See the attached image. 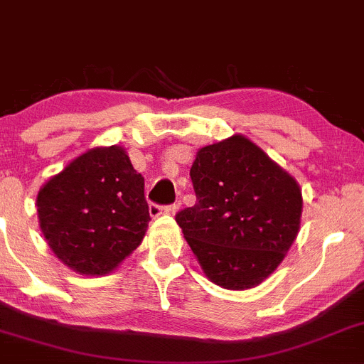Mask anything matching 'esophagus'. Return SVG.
<instances>
[{
  "label": "esophagus",
  "instance_id": "1",
  "mask_svg": "<svg viewBox=\"0 0 364 364\" xmlns=\"http://www.w3.org/2000/svg\"><path fill=\"white\" fill-rule=\"evenodd\" d=\"M175 210H177V205H157V203H151V207H149V213H151V217H159V215H164V213H173Z\"/></svg>",
  "mask_w": 364,
  "mask_h": 364
}]
</instances>
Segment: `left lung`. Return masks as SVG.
Wrapping results in <instances>:
<instances>
[{
  "label": "left lung",
  "mask_w": 364,
  "mask_h": 364,
  "mask_svg": "<svg viewBox=\"0 0 364 364\" xmlns=\"http://www.w3.org/2000/svg\"><path fill=\"white\" fill-rule=\"evenodd\" d=\"M191 181L196 205L175 219L205 275L237 291L263 282L298 235V183L240 134L200 149Z\"/></svg>",
  "instance_id": "obj_1"
}]
</instances>
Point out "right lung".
Here are the masks:
<instances>
[{"label":"right lung","mask_w":364,"mask_h":364,"mask_svg":"<svg viewBox=\"0 0 364 364\" xmlns=\"http://www.w3.org/2000/svg\"><path fill=\"white\" fill-rule=\"evenodd\" d=\"M144 187L121 147L78 156L36 198L48 247L77 273H110L145 237L151 213Z\"/></svg>","instance_id":"1"}]
</instances>
